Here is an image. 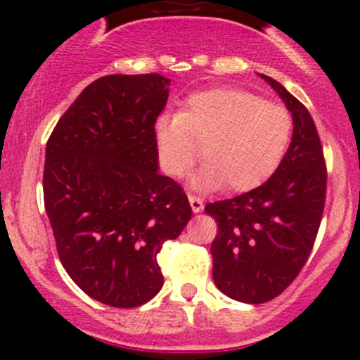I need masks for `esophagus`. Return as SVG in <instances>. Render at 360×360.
<instances>
[{
  "mask_svg": "<svg viewBox=\"0 0 360 360\" xmlns=\"http://www.w3.org/2000/svg\"><path fill=\"white\" fill-rule=\"evenodd\" d=\"M188 200H190V205H191V210H193L195 214L202 212L203 210V200L200 197H195V195H188Z\"/></svg>",
  "mask_w": 360,
  "mask_h": 360,
  "instance_id": "obj_1",
  "label": "esophagus"
}]
</instances>
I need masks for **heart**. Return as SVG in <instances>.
Here are the masks:
<instances>
[{"mask_svg": "<svg viewBox=\"0 0 360 360\" xmlns=\"http://www.w3.org/2000/svg\"><path fill=\"white\" fill-rule=\"evenodd\" d=\"M292 136V116L285 106L263 101L242 89H212L195 94L179 115L155 123V144L162 170L183 177L202 146L205 165L195 176L200 190L226 184L249 191L277 170Z\"/></svg>", "mask_w": 360, "mask_h": 360, "instance_id": "obj_1", "label": "heart"}]
</instances>
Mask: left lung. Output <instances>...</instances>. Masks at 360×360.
<instances>
[{
	"instance_id": "left-lung-1",
	"label": "left lung",
	"mask_w": 360,
	"mask_h": 360,
	"mask_svg": "<svg viewBox=\"0 0 360 360\" xmlns=\"http://www.w3.org/2000/svg\"><path fill=\"white\" fill-rule=\"evenodd\" d=\"M263 76L292 112V139L274 176L238 197L207 203L217 223L210 245L217 289L259 304L282 294L308 261L328 188L324 151L314 118L278 82Z\"/></svg>"
}]
</instances>
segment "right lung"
I'll return each mask as SVG.
<instances>
[{
	"mask_svg": "<svg viewBox=\"0 0 360 360\" xmlns=\"http://www.w3.org/2000/svg\"><path fill=\"white\" fill-rule=\"evenodd\" d=\"M170 79L90 83L46 143L43 198L64 270L83 292L136 308L163 285L158 252L191 219L183 188L158 172L155 123Z\"/></svg>",
	"mask_w": 360,
	"mask_h": 360,
	"instance_id": "1",
	"label": "right lung"
}]
</instances>
